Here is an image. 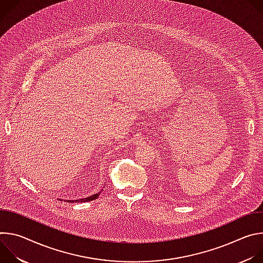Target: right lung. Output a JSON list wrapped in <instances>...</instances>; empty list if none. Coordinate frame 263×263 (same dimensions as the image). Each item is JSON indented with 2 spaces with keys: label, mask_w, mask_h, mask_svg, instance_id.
<instances>
[{
  "label": "right lung",
  "mask_w": 263,
  "mask_h": 263,
  "mask_svg": "<svg viewBox=\"0 0 263 263\" xmlns=\"http://www.w3.org/2000/svg\"><path fill=\"white\" fill-rule=\"evenodd\" d=\"M100 194H101V193H98V194H96V195H93V196H90V197L84 198V199H80V200H74V201H72V200H67V202H69V203H71V202L78 203V202H88V201H92V200L98 199V197L100 196Z\"/></svg>",
  "instance_id": "obj_1"
}]
</instances>
